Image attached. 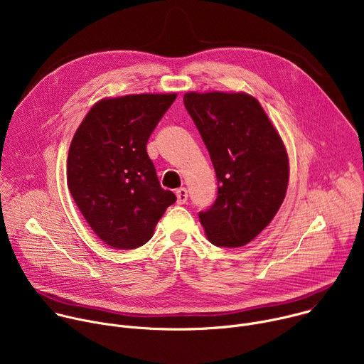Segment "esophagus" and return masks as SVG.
Masks as SVG:
<instances>
[{
  "label": "esophagus",
  "instance_id": "34e87169",
  "mask_svg": "<svg viewBox=\"0 0 364 364\" xmlns=\"http://www.w3.org/2000/svg\"><path fill=\"white\" fill-rule=\"evenodd\" d=\"M176 196H177V204H184L187 201V197H188L187 190L184 187L176 190Z\"/></svg>",
  "mask_w": 364,
  "mask_h": 364
}]
</instances>
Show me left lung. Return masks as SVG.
Segmentation results:
<instances>
[{
	"mask_svg": "<svg viewBox=\"0 0 364 364\" xmlns=\"http://www.w3.org/2000/svg\"><path fill=\"white\" fill-rule=\"evenodd\" d=\"M184 107L210 154L218 198L198 218L216 246L239 247L261 233L285 198L289 163L268 115L246 93H186Z\"/></svg>",
	"mask_w": 364,
	"mask_h": 364,
	"instance_id": "8db88e82",
	"label": "left lung"
}]
</instances>
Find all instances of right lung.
<instances>
[{
	"label": "right lung",
	"instance_id": "obj_1",
	"mask_svg": "<svg viewBox=\"0 0 364 364\" xmlns=\"http://www.w3.org/2000/svg\"><path fill=\"white\" fill-rule=\"evenodd\" d=\"M177 95L102 99L79 125L69 149L68 187L92 230L115 249L145 245L173 191L160 186L146 142Z\"/></svg>",
	"mask_w": 364,
	"mask_h": 364
}]
</instances>
